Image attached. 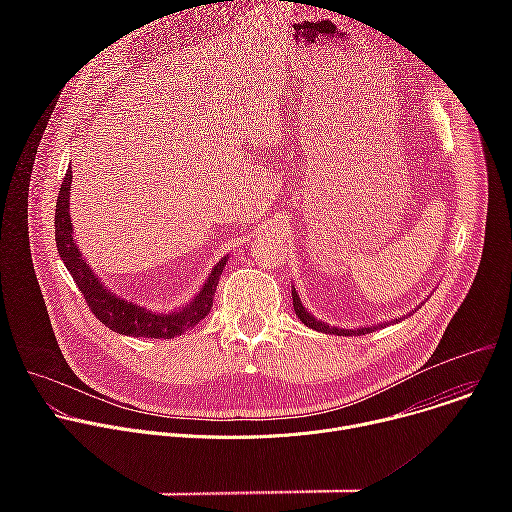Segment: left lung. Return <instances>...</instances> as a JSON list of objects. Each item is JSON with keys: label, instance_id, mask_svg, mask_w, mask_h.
Here are the masks:
<instances>
[{"label": "left lung", "instance_id": "obj_1", "mask_svg": "<svg viewBox=\"0 0 512 512\" xmlns=\"http://www.w3.org/2000/svg\"><path fill=\"white\" fill-rule=\"evenodd\" d=\"M291 298H294V310H296V316L306 324V326H310V328H314V330H318V332H328V334H338V336H350V334H367V332H375L377 328H383V324L381 326H371V328H358V330H344V328H330L328 324H322L320 320H316L314 316H310L308 314V310L302 306V302H300V296L296 294V287H294V291H291Z\"/></svg>", "mask_w": 512, "mask_h": 512}]
</instances>
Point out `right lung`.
<instances>
[{"mask_svg":"<svg viewBox=\"0 0 512 512\" xmlns=\"http://www.w3.org/2000/svg\"><path fill=\"white\" fill-rule=\"evenodd\" d=\"M70 182H72V168L68 166L64 180L60 184L56 212H54V227H56V247L58 253L70 271L72 279L79 285L83 298L91 312L113 332L127 334L133 338H174L182 336L186 330L194 328L200 320H204L212 308V298L216 294L218 277H221L227 257L218 261L204 281L202 289L196 298L186 304L184 308L170 310V312H152L135 302H127L117 298L113 291L105 289L99 277L89 269L87 261L83 259L79 247L72 241V221H70Z\"/></svg>","mask_w":512,"mask_h":512,"instance_id":"right-lung-1","label":"right lung"}]
</instances>
